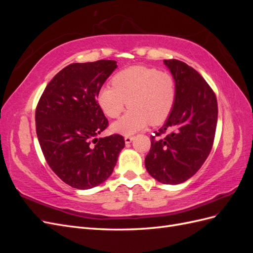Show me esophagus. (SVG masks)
I'll list each match as a JSON object with an SVG mask.
<instances>
[{"mask_svg": "<svg viewBox=\"0 0 253 253\" xmlns=\"http://www.w3.org/2000/svg\"><path fill=\"white\" fill-rule=\"evenodd\" d=\"M133 140H134V137H133V136H126V137H125V142H126V144H129Z\"/></svg>", "mask_w": 253, "mask_h": 253, "instance_id": "obj_1", "label": "esophagus"}]
</instances>
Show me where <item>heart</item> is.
Returning <instances> with one entry per match:
<instances>
[{
    "label": "heart",
    "mask_w": 253,
    "mask_h": 253,
    "mask_svg": "<svg viewBox=\"0 0 253 253\" xmlns=\"http://www.w3.org/2000/svg\"><path fill=\"white\" fill-rule=\"evenodd\" d=\"M113 86H102L97 101L110 118H118L126 105L131 109L111 128L115 133L131 135L149 124L160 125L169 117L175 103V82L167 72L135 65L118 72Z\"/></svg>",
    "instance_id": "obj_1"
}]
</instances>
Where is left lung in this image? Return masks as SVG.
Wrapping results in <instances>:
<instances>
[{"label":"left lung","instance_id":"8db88e82","mask_svg":"<svg viewBox=\"0 0 253 253\" xmlns=\"http://www.w3.org/2000/svg\"><path fill=\"white\" fill-rule=\"evenodd\" d=\"M175 82V103L145 156L147 171L165 185H178L200 170L209 156L217 124V100L194 68L178 60H164ZM166 135L162 137L161 135Z\"/></svg>","mask_w":253,"mask_h":253}]
</instances>
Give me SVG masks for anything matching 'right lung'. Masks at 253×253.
Instances as JSON below:
<instances>
[{
	"mask_svg": "<svg viewBox=\"0 0 253 253\" xmlns=\"http://www.w3.org/2000/svg\"><path fill=\"white\" fill-rule=\"evenodd\" d=\"M117 62L73 63L60 71L45 87L36 109V129L50 169L67 185L87 190L113 173L124 137L97 138L108 119L97 102L105 80Z\"/></svg>",
	"mask_w": 253,
	"mask_h": 253,
	"instance_id": "obj_1",
	"label": "right lung"
}]
</instances>
